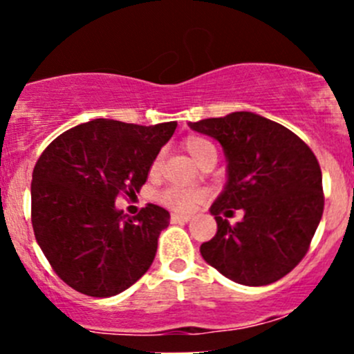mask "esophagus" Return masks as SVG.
Listing matches in <instances>:
<instances>
[{"instance_id": "obj_1", "label": "esophagus", "mask_w": 354, "mask_h": 354, "mask_svg": "<svg viewBox=\"0 0 354 354\" xmlns=\"http://www.w3.org/2000/svg\"><path fill=\"white\" fill-rule=\"evenodd\" d=\"M190 219H192L190 214H178V212L171 214V223H173V224H176V223H188V221H190Z\"/></svg>"}]
</instances>
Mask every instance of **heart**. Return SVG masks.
Listing matches in <instances>:
<instances>
[{"instance_id": "obj_1", "label": "heart", "mask_w": 354, "mask_h": 354, "mask_svg": "<svg viewBox=\"0 0 354 354\" xmlns=\"http://www.w3.org/2000/svg\"><path fill=\"white\" fill-rule=\"evenodd\" d=\"M183 145L185 149H187L188 154L194 157L198 164L210 156L217 157L216 145L203 137H195V135H192V137L185 138ZM157 167H159V159H156L154 164H152V171H156ZM205 198H207V190H203V188H197V187H190V188L171 187V188H166V190H162L159 195H157L159 203H162V205L167 207V209L178 210V212H190V210H194L195 207L200 205Z\"/></svg>"}]
</instances>
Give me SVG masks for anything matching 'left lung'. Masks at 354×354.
Returning <instances> with one entry per match:
<instances>
[{"label": "left lung", "instance_id": "8db88e82", "mask_svg": "<svg viewBox=\"0 0 354 354\" xmlns=\"http://www.w3.org/2000/svg\"><path fill=\"white\" fill-rule=\"evenodd\" d=\"M216 138L227 160V181L210 207L217 233L200 246L203 260L227 279L266 286L306 255L324 212L322 171L312 149L283 124L238 111L190 123ZM245 212L231 227L223 215Z\"/></svg>", "mask_w": 354, "mask_h": 354}]
</instances>
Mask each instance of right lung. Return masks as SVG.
Listing matches in <instances>:
<instances>
[{
  "label": "right lung",
  "mask_w": 354,
  "mask_h": 354,
  "mask_svg": "<svg viewBox=\"0 0 354 354\" xmlns=\"http://www.w3.org/2000/svg\"><path fill=\"white\" fill-rule=\"evenodd\" d=\"M176 124L142 127L99 118L56 137L35 162V240L75 291L108 298L137 283L152 266L169 212L147 203L128 217L114 202L121 194L140 192Z\"/></svg>",
  "instance_id": "add662e5"
}]
</instances>
